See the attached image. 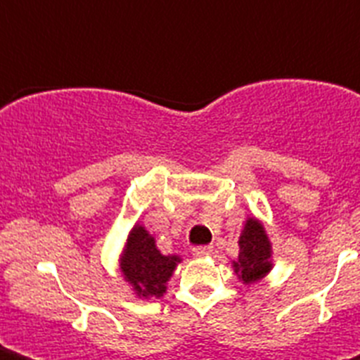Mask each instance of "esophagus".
I'll list each match as a JSON object with an SVG mask.
<instances>
[{
	"instance_id": "1",
	"label": "esophagus",
	"mask_w": 360,
	"mask_h": 360,
	"mask_svg": "<svg viewBox=\"0 0 360 360\" xmlns=\"http://www.w3.org/2000/svg\"><path fill=\"white\" fill-rule=\"evenodd\" d=\"M211 252H213V248H211V246H198V248H194V256L209 257L211 256Z\"/></svg>"
}]
</instances>
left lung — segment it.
<instances>
[{
	"mask_svg": "<svg viewBox=\"0 0 360 360\" xmlns=\"http://www.w3.org/2000/svg\"><path fill=\"white\" fill-rule=\"evenodd\" d=\"M231 267L243 284H254L271 273L273 246L257 219H246L239 236V256L231 262Z\"/></svg>",
	"mask_w": 360,
	"mask_h": 360,
	"instance_id": "obj_1",
	"label": "left lung"
}]
</instances>
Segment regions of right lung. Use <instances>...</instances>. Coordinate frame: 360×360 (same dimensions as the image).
I'll return each mask as SVG.
<instances>
[{
	"instance_id": "add662e5",
	"label": "right lung",
	"mask_w": 360,
	"mask_h": 360,
	"mask_svg": "<svg viewBox=\"0 0 360 360\" xmlns=\"http://www.w3.org/2000/svg\"><path fill=\"white\" fill-rule=\"evenodd\" d=\"M179 263V256H164L157 248L155 237L141 224H134L124 240L120 269L136 297L151 299L166 293V284Z\"/></svg>"
}]
</instances>
